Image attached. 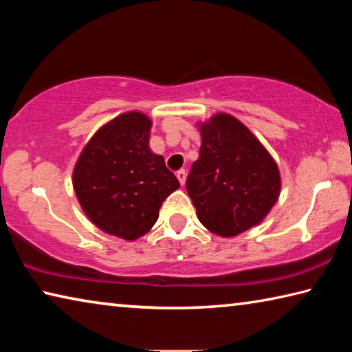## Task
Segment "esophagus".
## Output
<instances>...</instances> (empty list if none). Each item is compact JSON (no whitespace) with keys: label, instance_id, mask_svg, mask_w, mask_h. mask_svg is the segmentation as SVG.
Instances as JSON below:
<instances>
[{"label":"esophagus","instance_id":"esophagus-1","mask_svg":"<svg viewBox=\"0 0 352 352\" xmlns=\"http://www.w3.org/2000/svg\"><path fill=\"white\" fill-rule=\"evenodd\" d=\"M177 178H178V182H180V184L183 186L184 182H186V170H184V169L178 170V172H177Z\"/></svg>","mask_w":352,"mask_h":352}]
</instances>
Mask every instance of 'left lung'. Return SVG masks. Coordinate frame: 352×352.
I'll return each instance as SVG.
<instances>
[{
	"label": "left lung",
	"mask_w": 352,
	"mask_h": 352,
	"mask_svg": "<svg viewBox=\"0 0 352 352\" xmlns=\"http://www.w3.org/2000/svg\"><path fill=\"white\" fill-rule=\"evenodd\" d=\"M201 146L186 180L197 217L211 233L233 237L262 222L276 204L281 178L258 138L226 113L200 124Z\"/></svg>",
	"instance_id": "obj_1"
}]
</instances>
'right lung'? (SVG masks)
Segmentation results:
<instances>
[{"mask_svg":"<svg viewBox=\"0 0 352 352\" xmlns=\"http://www.w3.org/2000/svg\"><path fill=\"white\" fill-rule=\"evenodd\" d=\"M152 121L129 111L100 127L73 172L77 200L105 233L135 241L157 222L160 208L180 188L162 155L148 148Z\"/></svg>","mask_w":352,"mask_h":352,"instance_id":"1","label":"right lung"}]
</instances>
